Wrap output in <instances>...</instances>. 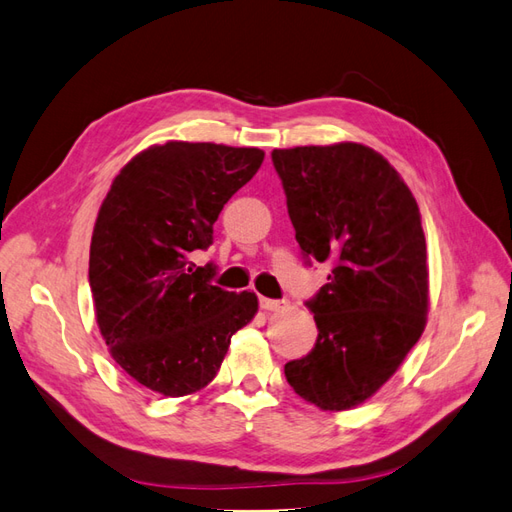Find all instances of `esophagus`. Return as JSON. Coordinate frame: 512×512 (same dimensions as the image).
<instances>
[{"instance_id":"esophagus-1","label":"esophagus","mask_w":512,"mask_h":512,"mask_svg":"<svg viewBox=\"0 0 512 512\" xmlns=\"http://www.w3.org/2000/svg\"><path fill=\"white\" fill-rule=\"evenodd\" d=\"M259 305L264 311H281L287 307L285 300H272V298H259Z\"/></svg>"}]
</instances>
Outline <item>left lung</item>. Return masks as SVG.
Segmentation results:
<instances>
[{
	"instance_id": "1",
	"label": "left lung",
	"mask_w": 512,
	"mask_h": 512,
	"mask_svg": "<svg viewBox=\"0 0 512 512\" xmlns=\"http://www.w3.org/2000/svg\"><path fill=\"white\" fill-rule=\"evenodd\" d=\"M296 242L329 261V283L307 307L318 342L285 363L300 398L322 411L363 404L396 374L428 313L426 238L409 186L359 142L274 149Z\"/></svg>"
}]
</instances>
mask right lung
<instances>
[{"instance_id": "right-lung-1", "label": "right lung", "mask_w": 512, "mask_h": 512, "mask_svg": "<svg viewBox=\"0 0 512 512\" xmlns=\"http://www.w3.org/2000/svg\"><path fill=\"white\" fill-rule=\"evenodd\" d=\"M264 162L255 147L214 142L140 151L103 199L90 240L88 281L112 359L168 398L214 381L233 333L255 318L253 292L212 285L216 268L192 253L212 244L222 207Z\"/></svg>"}]
</instances>
